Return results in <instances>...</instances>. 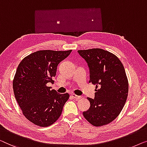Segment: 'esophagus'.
<instances>
[{"mask_svg":"<svg viewBox=\"0 0 147 147\" xmlns=\"http://www.w3.org/2000/svg\"><path fill=\"white\" fill-rule=\"evenodd\" d=\"M71 96H73L74 99H76V100H80V98H82V96H78V95H76V94H71Z\"/></svg>","mask_w":147,"mask_h":147,"instance_id":"1","label":"esophagus"}]
</instances>
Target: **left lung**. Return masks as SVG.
Returning a JSON list of instances; mask_svg holds the SVG:
<instances>
[{"mask_svg":"<svg viewBox=\"0 0 147 147\" xmlns=\"http://www.w3.org/2000/svg\"><path fill=\"white\" fill-rule=\"evenodd\" d=\"M78 53L89 67V82L96 85L94 98H87L90 106L83 116L94 127L106 125L119 116L127 100L129 82L125 68L117 56L103 49Z\"/></svg>","mask_w":147,"mask_h":147,"instance_id":"left-lung-1","label":"left lung"}]
</instances>
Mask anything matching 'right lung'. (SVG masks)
<instances>
[{
    "instance_id": "1",
    "label": "right lung",
    "mask_w": 147,
    "mask_h": 147,
    "mask_svg": "<svg viewBox=\"0 0 147 147\" xmlns=\"http://www.w3.org/2000/svg\"><path fill=\"white\" fill-rule=\"evenodd\" d=\"M72 50L38 51L22 60L14 75L12 86L16 100L22 114L33 124L49 127L59 119L69 94L51 90L57 66Z\"/></svg>"
}]
</instances>
